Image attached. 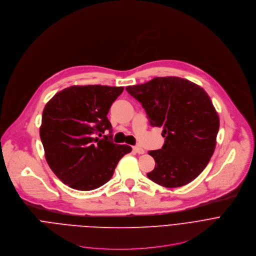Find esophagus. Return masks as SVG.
Segmentation results:
<instances>
[{
	"mask_svg": "<svg viewBox=\"0 0 256 256\" xmlns=\"http://www.w3.org/2000/svg\"><path fill=\"white\" fill-rule=\"evenodd\" d=\"M133 150H134L136 153H138V154H143V153L145 152L144 149L141 148V147H139V146H134V147H133Z\"/></svg>",
	"mask_w": 256,
	"mask_h": 256,
	"instance_id": "obj_1",
	"label": "esophagus"
}]
</instances>
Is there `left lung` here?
Masks as SVG:
<instances>
[{"instance_id":"1","label":"left lung","mask_w":256,"mask_h":256,"mask_svg":"<svg viewBox=\"0 0 256 256\" xmlns=\"http://www.w3.org/2000/svg\"><path fill=\"white\" fill-rule=\"evenodd\" d=\"M126 90L141 103L150 125L164 129L162 149L148 152L156 160L148 178L166 188L194 180L209 164L219 131V116L208 94L178 76L156 78Z\"/></svg>"}]
</instances>
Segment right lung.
<instances>
[{
    "label": "right lung",
    "mask_w": 256,
    "mask_h": 256,
    "mask_svg": "<svg viewBox=\"0 0 256 256\" xmlns=\"http://www.w3.org/2000/svg\"><path fill=\"white\" fill-rule=\"evenodd\" d=\"M123 90L72 86L45 105L40 127L45 158L51 170L72 188L92 190L105 184L119 160L131 152V146L112 141L113 129L107 117Z\"/></svg>",
    "instance_id": "obj_1"
}]
</instances>
